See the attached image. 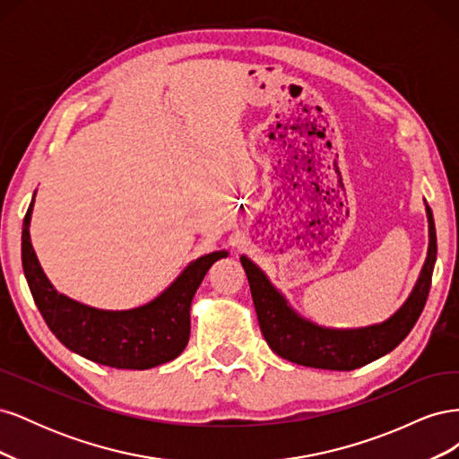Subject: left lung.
I'll list each match as a JSON object with an SVG mask.
<instances>
[{"mask_svg": "<svg viewBox=\"0 0 459 459\" xmlns=\"http://www.w3.org/2000/svg\"><path fill=\"white\" fill-rule=\"evenodd\" d=\"M429 221V248L421 273L406 302L381 324L354 329H333L302 317L256 264L241 255L255 310L264 339L270 349L289 362L317 369L351 371L377 359L408 337L418 322L429 297L430 277L437 262V231L430 208L425 204Z\"/></svg>", "mask_w": 459, "mask_h": 459, "instance_id": "left-lung-1", "label": "left lung"}]
</instances>
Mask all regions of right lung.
<instances>
[{"label":"right lung","instance_id":"add662e5","mask_svg":"<svg viewBox=\"0 0 459 459\" xmlns=\"http://www.w3.org/2000/svg\"><path fill=\"white\" fill-rule=\"evenodd\" d=\"M34 199L22 221V270L39 314L68 351L117 369H151L184 352L191 331V302L208 268L228 251L189 262L160 295L128 310H103L59 293L39 266L30 239Z\"/></svg>","mask_w":459,"mask_h":459}]
</instances>
